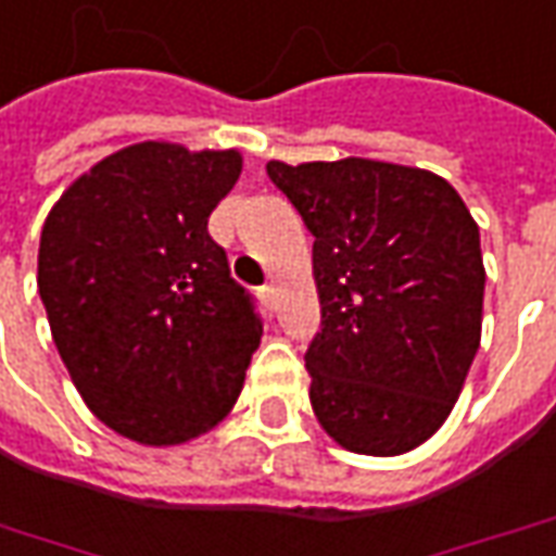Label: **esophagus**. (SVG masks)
<instances>
[{"label":"esophagus","instance_id":"1","mask_svg":"<svg viewBox=\"0 0 556 556\" xmlns=\"http://www.w3.org/2000/svg\"><path fill=\"white\" fill-rule=\"evenodd\" d=\"M258 294H262L264 307L277 309V286H262V289H258Z\"/></svg>","mask_w":556,"mask_h":556}]
</instances>
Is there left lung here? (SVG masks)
<instances>
[{
	"mask_svg": "<svg viewBox=\"0 0 556 556\" xmlns=\"http://www.w3.org/2000/svg\"><path fill=\"white\" fill-rule=\"evenodd\" d=\"M267 176L316 237V420L353 453L414 451L447 420L481 343L475 218L441 176L383 161H270Z\"/></svg>",
	"mask_w": 556,
	"mask_h": 556,
	"instance_id": "8db88e82",
	"label": "left lung"
}]
</instances>
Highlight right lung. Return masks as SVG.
Returning <instances> with one entry per match:
<instances>
[{"mask_svg":"<svg viewBox=\"0 0 556 556\" xmlns=\"http://www.w3.org/2000/svg\"><path fill=\"white\" fill-rule=\"evenodd\" d=\"M240 167L237 151L139 142L72 182L41 228L60 358L90 410L139 444L213 429L262 341L255 298L206 228Z\"/></svg>","mask_w":556,"mask_h":556,"instance_id":"add662e5","label":"right lung"}]
</instances>
